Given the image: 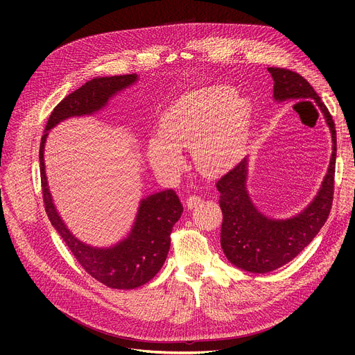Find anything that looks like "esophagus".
<instances>
[{
  "label": "esophagus",
  "instance_id": "esophagus-1",
  "mask_svg": "<svg viewBox=\"0 0 355 355\" xmlns=\"http://www.w3.org/2000/svg\"><path fill=\"white\" fill-rule=\"evenodd\" d=\"M202 202V198L200 196H196V195H191L189 198H187V208L188 209H192V208H196L199 204Z\"/></svg>",
  "mask_w": 355,
  "mask_h": 355
}]
</instances>
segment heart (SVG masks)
<instances>
[{
	"label": "heart",
	"instance_id": "heart-1",
	"mask_svg": "<svg viewBox=\"0 0 355 355\" xmlns=\"http://www.w3.org/2000/svg\"><path fill=\"white\" fill-rule=\"evenodd\" d=\"M251 121V104L230 87H207L185 94L162 115L159 136L147 143V160L156 173L181 170L180 148H193L198 168L219 174L241 155Z\"/></svg>",
	"mask_w": 355,
	"mask_h": 355
}]
</instances>
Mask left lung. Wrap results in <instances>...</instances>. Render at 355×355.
<instances>
[{
  "instance_id": "8db88e82",
  "label": "left lung",
  "mask_w": 355,
  "mask_h": 355,
  "mask_svg": "<svg viewBox=\"0 0 355 355\" xmlns=\"http://www.w3.org/2000/svg\"><path fill=\"white\" fill-rule=\"evenodd\" d=\"M268 71L274 80L277 103L315 101L330 129L333 151L327 174L316 196L305 209L288 219L266 216L252 204L245 185L247 156L218 181L219 205L223 214L220 245L225 256L237 268L256 274L274 271L293 260L326 223L333 204L337 151L333 118L313 87L295 71L279 67H268Z\"/></svg>"
}]
</instances>
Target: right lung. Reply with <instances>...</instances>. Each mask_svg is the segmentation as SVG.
Wrapping results in <instances>:
<instances>
[{
  "label": "right lung",
  "instance_id": "1",
  "mask_svg": "<svg viewBox=\"0 0 355 355\" xmlns=\"http://www.w3.org/2000/svg\"><path fill=\"white\" fill-rule=\"evenodd\" d=\"M137 74L95 77L67 95L50 114L40 140L39 160L44 209L50 223L62 236L80 266L96 281L114 289H133L144 285L163 267L173 226L182 215V205L173 189L143 198L129 234L112 247H92L78 240L60 218L44 173V143L49 130L73 116L92 115L107 107L118 92L133 85Z\"/></svg>",
  "mask_w": 355,
  "mask_h": 355
}]
</instances>
